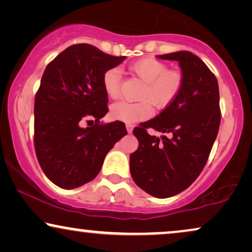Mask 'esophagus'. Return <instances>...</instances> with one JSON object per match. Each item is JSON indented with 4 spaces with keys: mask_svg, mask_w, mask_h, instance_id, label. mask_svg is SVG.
<instances>
[{
    "mask_svg": "<svg viewBox=\"0 0 252 252\" xmlns=\"http://www.w3.org/2000/svg\"><path fill=\"white\" fill-rule=\"evenodd\" d=\"M126 129H127V132H128V133H132L133 126L132 125H126Z\"/></svg>",
    "mask_w": 252,
    "mask_h": 252,
    "instance_id": "esophagus-1",
    "label": "esophagus"
}]
</instances>
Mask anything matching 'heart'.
I'll return each mask as SVG.
<instances>
[{
	"label": "heart",
	"mask_w": 252,
	"mask_h": 252,
	"mask_svg": "<svg viewBox=\"0 0 252 252\" xmlns=\"http://www.w3.org/2000/svg\"><path fill=\"white\" fill-rule=\"evenodd\" d=\"M129 71L144 82L139 94L141 102L115 103L110 109L112 119L125 124L142 122L150 117L151 104L155 109L170 105L181 92L184 77L179 71L168 70L164 62L146 57L129 65ZM122 71L118 67L109 68L103 74L102 84L105 94L117 99L122 93Z\"/></svg>",
	"instance_id": "1"
}]
</instances>
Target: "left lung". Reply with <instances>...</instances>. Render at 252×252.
Listing matches in <instances>:
<instances>
[{"label": "left lung", "instance_id": "obj_1", "mask_svg": "<svg viewBox=\"0 0 252 252\" xmlns=\"http://www.w3.org/2000/svg\"><path fill=\"white\" fill-rule=\"evenodd\" d=\"M157 57L179 62L184 86L159 115L133 129L139 148L129 156V170L141 189L165 198L187 189L204 168L221 113L218 81L201 58L189 51ZM148 128L171 133V137L149 136Z\"/></svg>", "mask_w": 252, "mask_h": 252}]
</instances>
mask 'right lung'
I'll return each instance as SVG.
<instances>
[{
  "label": "right lung",
  "mask_w": 252,
  "mask_h": 252,
  "mask_svg": "<svg viewBox=\"0 0 252 252\" xmlns=\"http://www.w3.org/2000/svg\"><path fill=\"white\" fill-rule=\"evenodd\" d=\"M124 60L79 43L47 65L34 101V148L44 174L58 187L73 189L95 179L106 154L127 134L118 120L99 123L109 111L103 74ZM85 120L92 127H81Z\"/></svg>",
  "instance_id": "obj_1"
}]
</instances>
